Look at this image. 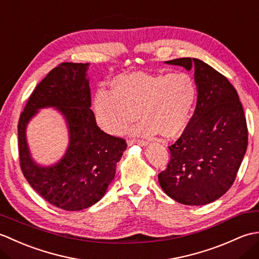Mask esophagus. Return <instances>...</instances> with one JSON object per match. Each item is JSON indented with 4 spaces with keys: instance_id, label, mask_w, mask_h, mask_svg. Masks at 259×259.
<instances>
[{
    "instance_id": "34e87169",
    "label": "esophagus",
    "mask_w": 259,
    "mask_h": 259,
    "mask_svg": "<svg viewBox=\"0 0 259 259\" xmlns=\"http://www.w3.org/2000/svg\"><path fill=\"white\" fill-rule=\"evenodd\" d=\"M126 144H128V146H133V145L147 146L148 142L145 141V140H140V139H128V140H126Z\"/></svg>"
}]
</instances>
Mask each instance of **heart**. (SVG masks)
<instances>
[{"mask_svg": "<svg viewBox=\"0 0 259 259\" xmlns=\"http://www.w3.org/2000/svg\"><path fill=\"white\" fill-rule=\"evenodd\" d=\"M196 97V82L186 72H134L115 76L111 91L99 90L93 108L99 124L111 135L123 134L138 112L134 134L174 137L188 124Z\"/></svg>", "mask_w": 259, "mask_h": 259, "instance_id": "obj_1", "label": "heart"}]
</instances>
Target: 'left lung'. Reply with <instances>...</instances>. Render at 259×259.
<instances>
[{
    "label": "left lung",
    "mask_w": 259,
    "mask_h": 259,
    "mask_svg": "<svg viewBox=\"0 0 259 259\" xmlns=\"http://www.w3.org/2000/svg\"><path fill=\"white\" fill-rule=\"evenodd\" d=\"M195 69L197 106L180 138L169 146L170 161L158 175L166 194L184 205L200 206L232 187L248 145L244 109L226 76L198 59L166 61Z\"/></svg>",
    "instance_id": "left-lung-1"
}]
</instances>
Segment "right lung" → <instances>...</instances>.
I'll return each instance as SVG.
<instances>
[{
    "label": "right lung",
    "instance_id": "obj_1",
    "mask_svg": "<svg viewBox=\"0 0 259 259\" xmlns=\"http://www.w3.org/2000/svg\"><path fill=\"white\" fill-rule=\"evenodd\" d=\"M88 68V63L62 62L52 69L31 93L18 124L20 166L27 183L51 205L69 211L101 199L126 148L124 139L106 134L96 122ZM47 106L65 115L70 141L61 161L41 167L29 156L25 128L37 110Z\"/></svg>",
    "mask_w": 259,
    "mask_h": 259
}]
</instances>
